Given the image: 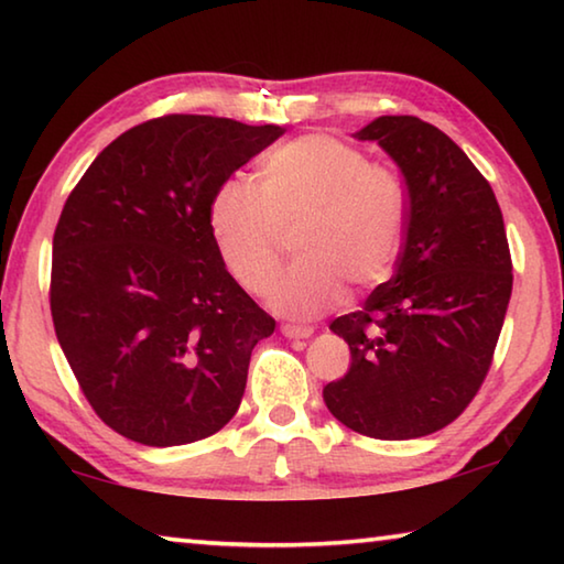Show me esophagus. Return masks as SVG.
<instances>
[{
	"mask_svg": "<svg viewBox=\"0 0 564 564\" xmlns=\"http://www.w3.org/2000/svg\"><path fill=\"white\" fill-rule=\"evenodd\" d=\"M281 333L285 338H308V336H313V328L311 326H295V323H283Z\"/></svg>",
	"mask_w": 564,
	"mask_h": 564,
	"instance_id": "obj_1",
	"label": "esophagus"
}]
</instances>
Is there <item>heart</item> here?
Masks as SVG:
<instances>
[{"mask_svg": "<svg viewBox=\"0 0 564 564\" xmlns=\"http://www.w3.org/2000/svg\"><path fill=\"white\" fill-rule=\"evenodd\" d=\"M405 186L393 169L326 133L289 141L259 169V188L228 178L208 204V231L226 271L261 293L283 256V234L301 261L269 289L283 316L311 318L352 291L386 283L405 236Z\"/></svg>", "mask_w": 564, "mask_h": 564, "instance_id": "obj_1", "label": "heart"}]
</instances>
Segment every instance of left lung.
<instances>
[{
	"label": "left lung",
	"mask_w": 564,
	"mask_h": 564,
	"mask_svg": "<svg viewBox=\"0 0 564 564\" xmlns=\"http://www.w3.org/2000/svg\"><path fill=\"white\" fill-rule=\"evenodd\" d=\"M356 137L403 171L405 241L393 279L330 323L350 368L323 400L350 431L410 441L451 425L488 376L512 293L510 246L488 178L447 133L378 117Z\"/></svg>",
	"instance_id": "obj_1"
}]
</instances>
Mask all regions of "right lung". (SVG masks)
<instances>
[{"label": "right lung", "instance_id": "add662e5", "mask_svg": "<svg viewBox=\"0 0 564 564\" xmlns=\"http://www.w3.org/2000/svg\"><path fill=\"white\" fill-rule=\"evenodd\" d=\"M285 129L169 113L123 131L66 198L52 243L56 338L84 398L133 443L212 437L275 321L218 256L214 191Z\"/></svg>", "mask_w": 564, "mask_h": 564}]
</instances>
